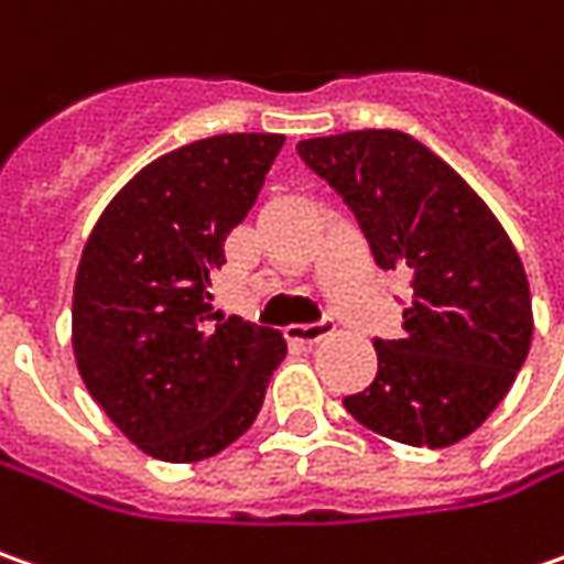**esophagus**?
I'll use <instances>...</instances> for the list:
<instances>
[{
  "instance_id": "obj_1",
  "label": "esophagus",
  "mask_w": 564,
  "mask_h": 564,
  "mask_svg": "<svg viewBox=\"0 0 564 564\" xmlns=\"http://www.w3.org/2000/svg\"><path fill=\"white\" fill-rule=\"evenodd\" d=\"M330 324H315V327H290L286 330V340L300 343V346H318L324 337H330Z\"/></svg>"
}]
</instances>
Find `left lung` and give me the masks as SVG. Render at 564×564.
<instances>
[{
  "instance_id": "obj_1",
  "label": "left lung",
  "mask_w": 564,
  "mask_h": 564,
  "mask_svg": "<svg viewBox=\"0 0 564 564\" xmlns=\"http://www.w3.org/2000/svg\"><path fill=\"white\" fill-rule=\"evenodd\" d=\"M296 152L352 208L383 271L412 283L378 378L346 412L405 446H453L512 390L534 337L531 286L509 234L440 155L402 130H349Z\"/></svg>"
}]
</instances>
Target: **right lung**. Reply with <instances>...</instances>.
<instances>
[{"label":"right lung","instance_id":"right-lung-1","mask_svg":"<svg viewBox=\"0 0 564 564\" xmlns=\"http://www.w3.org/2000/svg\"><path fill=\"white\" fill-rule=\"evenodd\" d=\"M283 133H221L133 174L89 234L70 343L89 397L147 456L203 462L243 437L286 356L271 327L212 312L208 271Z\"/></svg>","mask_w":564,"mask_h":564}]
</instances>
